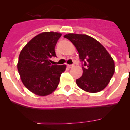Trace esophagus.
Here are the masks:
<instances>
[{"instance_id":"1","label":"esophagus","mask_w":130,"mask_h":130,"mask_svg":"<svg viewBox=\"0 0 130 130\" xmlns=\"http://www.w3.org/2000/svg\"><path fill=\"white\" fill-rule=\"evenodd\" d=\"M73 66H74L73 65H68V68H72Z\"/></svg>"}]
</instances>
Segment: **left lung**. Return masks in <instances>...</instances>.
Listing matches in <instances>:
<instances>
[{
  "label": "left lung",
  "instance_id": "8db88e82",
  "mask_svg": "<svg viewBox=\"0 0 130 130\" xmlns=\"http://www.w3.org/2000/svg\"><path fill=\"white\" fill-rule=\"evenodd\" d=\"M64 38L72 42L83 62V75L76 80L79 88L87 92H99L110 82L115 73L113 58L98 41L86 34L69 33Z\"/></svg>",
  "mask_w": 130,
  "mask_h": 130
}]
</instances>
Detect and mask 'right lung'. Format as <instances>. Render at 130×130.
I'll list each match as a JSON object with an SVG mask.
<instances>
[{
  "instance_id": "obj_1",
  "label": "right lung",
  "mask_w": 130,
  "mask_h": 130,
  "mask_svg": "<svg viewBox=\"0 0 130 130\" xmlns=\"http://www.w3.org/2000/svg\"><path fill=\"white\" fill-rule=\"evenodd\" d=\"M61 33L45 32L30 40L21 51L18 70L24 85L40 96L51 94L56 90L66 65H53L50 58Z\"/></svg>"
}]
</instances>
